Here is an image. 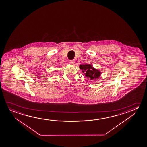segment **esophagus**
Listing matches in <instances>:
<instances>
[{
	"instance_id": "34e87169",
	"label": "esophagus",
	"mask_w": 147,
	"mask_h": 147,
	"mask_svg": "<svg viewBox=\"0 0 147 147\" xmlns=\"http://www.w3.org/2000/svg\"><path fill=\"white\" fill-rule=\"evenodd\" d=\"M70 63H71V64H74L75 63V60L74 59H72V60H70Z\"/></svg>"
}]
</instances>
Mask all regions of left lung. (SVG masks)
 Here are the masks:
<instances>
[{
	"instance_id": "obj_1",
	"label": "left lung",
	"mask_w": 147,
	"mask_h": 147,
	"mask_svg": "<svg viewBox=\"0 0 147 147\" xmlns=\"http://www.w3.org/2000/svg\"><path fill=\"white\" fill-rule=\"evenodd\" d=\"M79 68L82 70V72L86 75V77H90V80L96 79L99 78L101 74L99 71L93 68L90 65H81L79 66Z\"/></svg>"
}]
</instances>
